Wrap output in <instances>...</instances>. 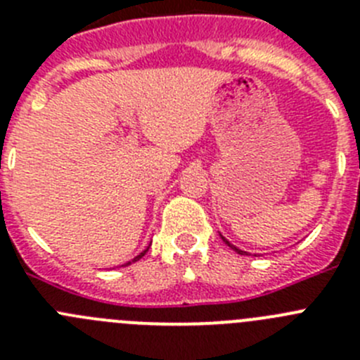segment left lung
Instances as JSON below:
<instances>
[{"instance_id": "8db88e82", "label": "left lung", "mask_w": 360, "mask_h": 360, "mask_svg": "<svg viewBox=\"0 0 360 360\" xmlns=\"http://www.w3.org/2000/svg\"><path fill=\"white\" fill-rule=\"evenodd\" d=\"M219 236H221V234H219ZM221 240H224V241H225V243H227V245H229V247H231V249H232V250H234V252L241 254V256H249V252H247V250H241V249H238L236 245H232V243H231V241H229V240H227V238H224V236H221ZM254 256H256V254H254Z\"/></svg>"}]
</instances>
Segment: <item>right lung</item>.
Segmentation results:
<instances>
[{"instance_id":"add662e5","label":"right lung","mask_w":360,"mask_h":360,"mask_svg":"<svg viewBox=\"0 0 360 360\" xmlns=\"http://www.w3.org/2000/svg\"><path fill=\"white\" fill-rule=\"evenodd\" d=\"M149 247H151V243H149V245H148V247H146V249H144V250H142V252H141V254H139V256H135V257H133L131 262H128V263H124V265H120V266H128V265H131V263L139 262V259H141V257H144V256H146V252H148V250H149Z\"/></svg>"}]
</instances>
